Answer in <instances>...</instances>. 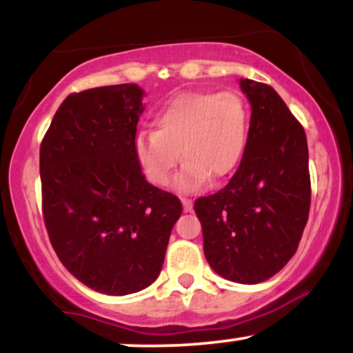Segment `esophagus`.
I'll return each mask as SVG.
<instances>
[{
  "label": "esophagus",
  "instance_id": "1",
  "mask_svg": "<svg viewBox=\"0 0 353 353\" xmlns=\"http://www.w3.org/2000/svg\"><path fill=\"white\" fill-rule=\"evenodd\" d=\"M182 209H184V212H190L192 210V201L182 199Z\"/></svg>",
  "mask_w": 353,
  "mask_h": 353
}]
</instances>
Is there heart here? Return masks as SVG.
<instances>
[{"label": "heart", "mask_w": 353, "mask_h": 353, "mask_svg": "<svg viewBox=\"0 0 353 353\" xmlns=\"http://www.w3.org/2000/svg\"><path fill=\"white\" fill-rule=\"evenodd\" d=\"M156 131H141L134 156L144 177L157 188L171 181L185 159L174 188L197 192L210 177L221 179L241 161L247 143V108L232 91L182 92L154 117ZM181 156H179V151Z\"/></svg>", "instance_id": "1"}]
</instances>
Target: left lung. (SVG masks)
<instances>
[{
	"label": "left lung",
	"mask_w": 353,
	"mask_h": 353,
	"mask_svg": "<svg viewBox=\"0 0 353 353\" xmlns=\"http://www.w3.org/2000/svg\"><path fill=\"white\" fill-rule=\"evenodd\" d=\"M250 101L241 165L219 192L194 204L204 255L221 277L259 283L292 259L310 209L309 149L302 124L269 84L241 79Z\"/></svg>",
	"instance_id": "8db88e82"
}]
</instances>
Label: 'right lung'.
Listing matches in <instances>:
<instances>
[{
	"instance_id": "add662e5",
	"label": "right lung",
	"mask_w": 353,
	"mask_h": 353,
	"mask_svg": "<svg viewBox=\"0 0 353 353\" xmlns=\"http://www.w3.org/2000/svg\"><path fill=\"white\" fill-rule=\"evenodd\" d=\"M144 91L92 88L63 101L39 149L43 217L70 272L96 292L128 295L156 281L181 201L145 181L134 156Z\"/></svg>"
}]
</instances>
